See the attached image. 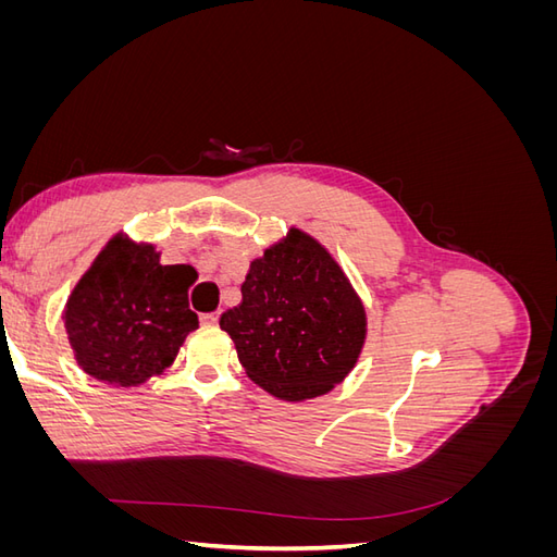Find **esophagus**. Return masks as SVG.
I'll use <instances>...</instances> for the list:
<instances>
[{"mask_svg": "<svg viewBox=\"0 0 557 557\" xmlns=\"http://www.w3.org/2000/svg\"><path fill=\"white\" fill-rule=\"evenodd\" d=\"M199 320H201V325H209V327L218 325V313H205Z\"/></svg>", "mask_w": 557, "mask_h": 557, "instance_id": "esophagus-1", "label": "esophagus"}]
</instances>
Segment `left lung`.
<instances>
[{
  "label": "left lung",
  "mask_w": 557,
  "mask_h": 557,
  "mask_svg": "<svg viewBox=\"0 0 557 557\" xmlns=\"http://www.w3.org/2000/svg\"><path fill=\"white\" fill-rule=\"evenodd\" d=\"M242 305L223 313L248 379L283 401L334 391L367 339L360 295L332 252L290 227L248 267Z\"/></svg>",
  "instance_id": "1"
}]
</instances>
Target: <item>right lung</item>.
<instances>
[{
    "mask_svg": "<svg viewBox=\"0 0 557 557\" xmlns=\"http://www.w3.org/2000/svg\"><path fill=\"white\" fill-rule=\"evenodd\" d=\"M190 264H162L153 244L117 232L66 299L62 323L76 364L113 387L141 385L172 367L193 330Z\"/></svg>",
    "mask_w": 557,
    "mask_h": 557,
    "instance_id": "add662e5",
    "label": "right lung"
}]
</instances>
